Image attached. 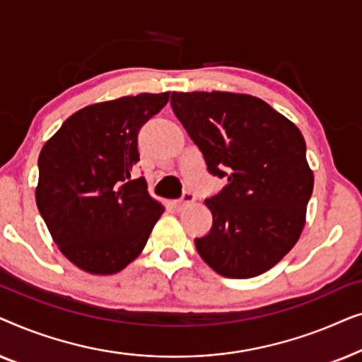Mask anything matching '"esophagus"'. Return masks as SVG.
I'll return each instance as SVG.
<instances>
[{
	"label": "esophagus",
	"instance_id": "obj_1",
	"mask_svg": "<svg viewBox=\"0 0 362 362\" xmlns=\"http://www.w3.org/2000/svg\"><path fill=\"white\" fill-rule=\"evenodd\" d=\"M194 199H196V196L192 194L191 191H186L185 194H182L181 199L175 202V207H176L177 211H181V209H185V207H186L187 204H191V202H194Z\"/></svg>",
	"mask_w": 362,
	"mask_h": 362
}]
</instances>
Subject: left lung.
Returning <instances> with one entry per match:
<instances>
[{
	"label": "left lung",
	"instance_id": "1",
	"mask_svg": "<svg viewBox=\"0 0 362 362\" xmlns=\"http://www.w3.org/2000/svg\"><path fill=\"white\" fill-rule=\"evenodd\" d=\"M171 107L207 171L227 177L206 199L212 227L194 239L201 259L227 279L270 270L300 239L313 192L301 132L247 93L173 92Z\"/></svg>",
	"mask_w": 362,
	"mask_h": 362
}]
</instances>
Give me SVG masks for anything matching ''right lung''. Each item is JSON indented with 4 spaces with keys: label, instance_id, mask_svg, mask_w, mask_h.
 Masks as SVG:
<instances>
[{
    "label": "right lung",
    "instance_id": "add662e5",
    "mask_svg": "<svg viewBox=\"0 0 362 362\" xmlns=\"http://www.w3.org/2000/svg\"><path fill=\"white\" fill-rule=\"evenodd\" d=\"M170 92L93 103L67 118L39 155L36 204L59 250L78 269L112 275L141 254L165 211L148 194L138 132Z\"/></svg>",
    "mask_w": 362,
    "mask_h": 362
}]
</instances>
